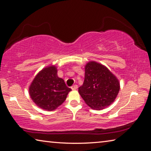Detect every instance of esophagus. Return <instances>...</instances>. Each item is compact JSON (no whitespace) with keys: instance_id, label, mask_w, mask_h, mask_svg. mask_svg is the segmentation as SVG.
Instances as JSON below:
<instances>
[{"instance_id":"34e87169","label":"esophagus","mask_w":151,"mask_h":151,"mask_svg":"<svg viewBox=\"0 0 151 151\" xmlns=\"http://www.w3.org/2000/svg\"><path fill=\"white\" fill-rule=\"evenodd\" d=\"M77 88H78V85H73L71 87V88L73 90H76V89H77Z\"/></svg>"}]
</instances>
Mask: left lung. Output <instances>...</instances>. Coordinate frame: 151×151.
<instances>
[{
  "mask_svg": "<svg viewBox=\"0 0 151 151\" xmlns=\"http://www.w3.org/2000/svg\"><path fill=\"white\" fill-rule=\"evenodd\" d=\"M85 71L84 83L78 88V93L85 102L96 110L110 106L120 88L116 76L106 66L94 61L86 64Z\"/></svg>",
  "mask_w": 151,
  "mask_h": 151,
  "instance_id": "8db88e82",
  "label": "left lung"
}]
</instances>
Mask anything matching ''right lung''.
I'll use <instances>...</instances> for the list:
<instances>
[{
    "mask_svg": "<svg viewBox=\"0 0 151 151\" xmlns=\"http://www.w3.org/2000/svg\"><path fill=\"white\" fill-rule=\"evenodd\" d=\"M71 89L57 75L55 66H47L33 80L29 93L37 106L47 111H53L65 101Z\"/></svg>",
    "mask_w": 151,
    "mask_h": 151,
    "instance_id": "obj_1",
    "label": "right lung"
}]
</instances>
